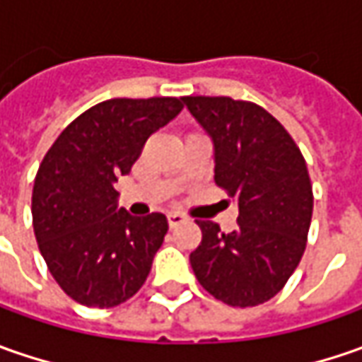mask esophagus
<instances>
[{
  "label": "esophagus",
  "mask_w": 362,
  "mask_h": 362,
  "mask_svg": "<svg viewBox=\"0 0 362 362\" xmlns=\"http://www.w3.org/2000/svg\"><path fill=\"white\" fill-rule=\"evenodd\" d=\"M167 221H169V226H171V228H177L179 223L187 221V217L183 216V214H177V211H171V214L167 216Z\"/></svg>",
  "instance_id": "obj_1"
}]
</instances>
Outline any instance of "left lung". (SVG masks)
I'll return each instance as SVG.
<instances>
[{
	"label": "left lung",
	"mask_w": 362,
	"mask_h": 362,
	"mask_svg": "<svg viewBox=\"0 0 362 362\" xmlns=\"http://www.w3.org/2000/svg\"><path fill=\"white\" fill-rule=\"evenodd\" d=\"M211 136L216 183L238 202V230L197 219L202 243L189 262L199 284L230 306L274 298L304 254L313 183L294 139L262 106L230 96H185Z\"/></svg>",
	"instance_id": "8db88e82"
}]
</instances>
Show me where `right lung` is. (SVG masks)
<instances>
[{
	"instance_id": "obj_1",
	"label": "right lung",
	"mask_w": 362,
	"mask_h": 362,
	"mask_svg": "<svg viewBox=\"0 0 362 362\" xmlns=\"http://www.w3.org/2000/svg\"><path fill=\"white\" fill-rule=\"evenodd\" d=\"M183 110V98H110L74 119L34 181L32 219L49 274L72 300L112 308L134 296L169 230L163 214L117 209L120 175L146 139Z\"/></svg>"
}]
</instances>
